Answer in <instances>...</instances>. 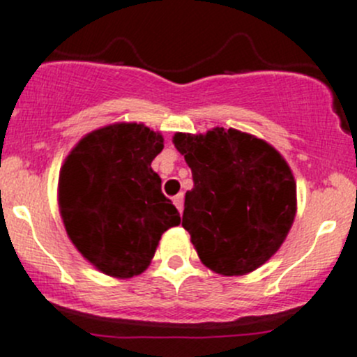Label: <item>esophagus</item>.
I'll list each match as a JSON object with an SVG mask.
<instances>
[{"label": "esophagus", "instance_id": "1", "mask_svg": "<svg viewBox=\"0 0 357 357\" xmlns=\"http://www.w3.org/2000/svg\"><path fill=\"white\" fill-rule=\"evenodd\" d=\"M172 202H174V205L178 207V211L183 212V205H185V195H183V193H178V195L172 199Z\"/></svg>", "mask_w": 357, "mask_h": 357}]
</instances>
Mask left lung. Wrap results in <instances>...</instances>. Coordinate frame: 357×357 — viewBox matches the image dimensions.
Instances as JSON below:
<instances>
[{
	"mask_svg": "<svg viewBox=\"0 0 357 357\" xmlns=\"http://www.w3.org/2000/svg\"><path fill=\"white\" fill-rule=\"evenodd\" d=\"M174 146L192 169L183 228L212 271L238 276L264 264L289 235L295 181L271 145L236 129L176 132Z\"/></svg>",
	"mask_w": 357,
	"mask_h": 357,
	"instance_id": "obj_1",
	"label": "left lung"
}]
</instances>
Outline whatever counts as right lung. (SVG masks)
I'll list each match as a JSON object with an SVG mask.
<instances>
[{
    "label": "right lung",
    "instance_id": "add662e5",
    "mask_svg": "<svg viewBox=\"0 0 357 357\" xmlns=\"http://www.w3.org/2000/svg\"><path fill=\"white\" fill-rule=\"evenodd\" d=\"M162 149L164 138L146 126L114 124L89 132L63 164L59 200L67 235L105 275L145 271L162 233L181 222L152 169Z\"/></svg>",
    "mask_w": 357,
    "mask_h": 357
}]
</instances>
